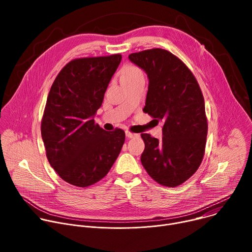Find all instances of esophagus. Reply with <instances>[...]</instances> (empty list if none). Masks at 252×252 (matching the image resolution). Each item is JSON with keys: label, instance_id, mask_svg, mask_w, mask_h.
<instances>
[{"label": "esophagus", "instance_id": "esophagus-1", "mask_svg": "<svg viewBox=\"0 0 252 252\" xmlns=\"http://www.w3.org/2000/svg\"><path fill=\"white\" fill-rule=\"evenodd\" d=\"M126 135L127 138H131V137L137 136L136 133H133V132H131V131H129V130H126Z\"/></svg>", "mask_w": 252, "mask_h": 252}]
</instances>
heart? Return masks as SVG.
<instances>
[{
    "label": "heart",
    "mask_w": 252,
    "mask_h": 252,
    "mask_svg": "<svg viewBox=\"0 0 252 252\" xmlns=\"http://www.w3.org/2000/svg\"><path fill=\"white\" fill-rule=\"evenodd\" d=\"M121 79L122 82L126 81H132L137 79H145V75H143L142 70L133 64H126L125 65L121 70Z\"/></svg>",
    "instance_id": "b5f03b06"
}]
</instances>
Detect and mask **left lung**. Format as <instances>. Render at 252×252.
Segmentation results:
<instances>
[{"label": "left lung", "mask_w": 252, "mask_h": 252, "mask_svg": "<svg viewBox=\"0 0 252 252\" xmlns=\"http://www.w3.org/2000/svg\"><path fill=\"white\" fill-rule=\"evenodd\" d=\"M128 59L149 77L143 112L163 123L160 140L141 133V163L158 184L178 187L198 169L205 152L207 119L200 87L188 65L166 50L141 51Z\"/></svg>", "instance_id": "1"}]
</instances>
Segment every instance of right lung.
<instances>
[{"mask_svg":"<svg viewBox=\"0 0 252 252\" xmlns=\"http://www.w3.org/2000/svg\"><path fill=\"white\" fill-rule=\"evenodd\" d=\"M121 61V54L71 60L51 87L42 137L51 166L71 186L87 188L99 182L124 146L123 129L105 131L94 120Z\"/></svg>","mask_w":252,"mask_h":252,"instance_id":"add662e5","label":"right lung"}]
</instances>
